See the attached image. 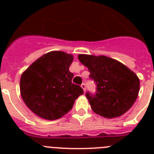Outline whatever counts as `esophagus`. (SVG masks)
I'll return each instance as SVG.
<instances>
[{"label": "esophagus", "instance_id": "obj_1", "mask_svg": "<svg viewBox=\"0 0 154 154\" xmlns=\"http://www.w3.org/2000/svg\"><path fill=\"white\" fill-rule=\"evenodd\" d=\"M81 87H82V89H83L84 92H85V89H85V84H84V83L82 84Z\"/></svg>", "mask_w": 154, "mask_h": 154}]
</instances>
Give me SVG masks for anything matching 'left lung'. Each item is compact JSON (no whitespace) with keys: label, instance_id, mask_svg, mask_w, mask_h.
Here are the masks:
<instances>
[{"label":"left lung","instance_id":"obj_1","mask_svg":"<svg viewBox=\"0 0 154 154\" xmlns=\"http://www.w3.org/2000/svg\"><path fill=\"white\" fill-rule=\"evenodd\" d=\"M96 84L95 95L85 94L94 112L105 118L119 117L130 109L140 91L137 75L119 61L105 55H78Z\"/></svg>","mask_w":154,"mask_h":154}]
</instances>
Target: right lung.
<instances>
[{
	"mask_svg": "<svg viewBox=\"0 0 154 154\" xmlns=\"http://www.w3.org/2000/svg\"><path fill=\"white\" fill-rule=\"evenodd\" d=\"M73 55L60 51L48 52L22 73L20 91L23 101L38 116L48 120L62 117L72 108L83 89L72 82L69 66Z\"/></svg>",
	"mask_w": 154,
	"mask_h": 154,
	"instance_id": "1",
	"label": "right lung"
}]
</instances>
